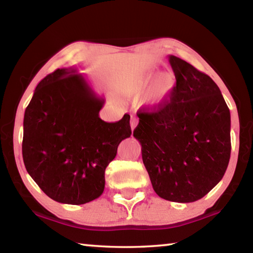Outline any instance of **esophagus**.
<instances>
[{"label":"esophagus","mask_w":253,"mask_h":253,"mask_svg":"<svg viewBox=\"0 0 253 253\" xmlns=\"http://www.w3.org/2000/svg\"><path fill=\"white\" fill-rule=\"evenodd\" d=\"M137 124H138V118H137L136 116H131V118H130V127H131L132 130H134L136 128Z\"/></svg>","instance_id":"34e87169"}]
</instances>
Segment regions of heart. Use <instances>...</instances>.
Returning <instances> with one entry per match:
<instances>
[{
  "label": "heart",
  "instance_id": "obj_1",
  "mask_svg": "<svg viewBox=\"0 0 253 253\" xmlns=\"http://www.w3.org/2000/svg\"><path fill=\"white\" fill-rule=\"evenodd\" d=\"M176 84L169 71H161L154 76L153 70H144L128 79L126 93L129 97L144 96L145 104L156 108L165 102Z\"/></svg>",
  "mask_w": 253,
  "mask_h": 253
}]
</instances>
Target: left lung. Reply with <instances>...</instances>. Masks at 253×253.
Masks as SVG:
<instances>
[{
	"label": "left lung",
	"mask_w": 253,
	"mask_h": 253,
	"mask_svg": "<svg viewBox=\"0 0 253 253\" xmlns=\"http://www.w3.org/2000/svg\"><path fill=\"white\" fill-rule=\"evenodd\" d=\"M176 78L169 99L138 111L134 137L154 191L177 203L202 199L219 183L231 154L230 110L208 75L169 55Z\"/></svg>",
	"instance_id": "left-lung-1"
}]
</instances>
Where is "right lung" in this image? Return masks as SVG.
<instances>
[{"instance_id":"add662e5","label":"right lung","mask_w":253,"mask_h":253,"mask_svg":"<svg viewBox=\"0 0 253 253\" xmlns=\"http://www.w3.org/2000/svg\"><path fill=\"white\" fill-rule=\"evenodd\" d=\"M104 104L75 67L38 84L24 113L22 155L30 176L50 199L80 205L104 192L106 168L131 135L129 115L102 121Z\"/></svg>"}]
</instances>
